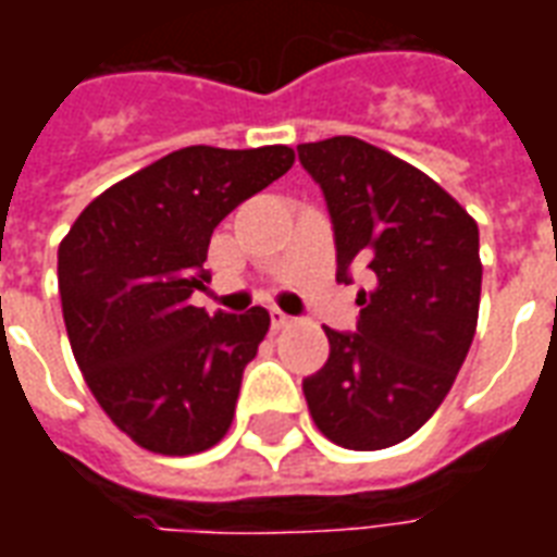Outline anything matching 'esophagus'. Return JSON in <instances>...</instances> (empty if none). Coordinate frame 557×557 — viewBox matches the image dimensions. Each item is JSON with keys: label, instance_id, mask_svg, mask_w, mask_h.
<instances>
[{"label": "esophagus", "instance_id": "obj_1", "mask_svg": "<svg viewBox=\"0 0 557 557\" xmlns=\"http://www.w3.org/2000/svg\"><path fill=\"white\" fill-rule=\"evenodd\" d=\"M289 325H292V315H286L283 310L274 307V310H271V327H274V331H283V327H289Z\"/></svg>", "mask_w": 557, "mask_h": 557}]
</instances>
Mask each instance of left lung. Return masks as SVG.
<instances>
[{
    "mask_svg": "<svg viewBox=\"0 0 557 557\" xmlns=\"http://www.w3.org/2000/svg\"><path fill=\"white\" fill-rule=\"evenodd\" d=\"M325 194L337 280L361 262L358 334L325 327L327 363L304 379L319 432L349 450L406 442L442 406L478 331L480 235L454 196L385 148L358 137L298 146Z\"/></svg>",
    "mask_w": 557,
    "mask_h": 557,
    "instance_id": "obj_1",
    "label": "left lung"
}]
</instances>
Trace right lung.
I'll list each match as a JSON object with an SVG mask.
<instances>
[{"mask_svg": "<svg viewBox=\"0 0 557 557\" xmlns=\"http://www.w3.org/2000/svg\"><path fill=\"white\" fill-rule=\"evenodd\" d=\"M295 163L289 146H187L107 187L59 244L71 351L119 430L151 454H202L230 432L244 367L271 315L214 313L211 232Z\"/></svg>", "mask_w": 557, "mask_h": 557, "instance_id": "right-lung-1", "label": "right lung"}]
</instances>
